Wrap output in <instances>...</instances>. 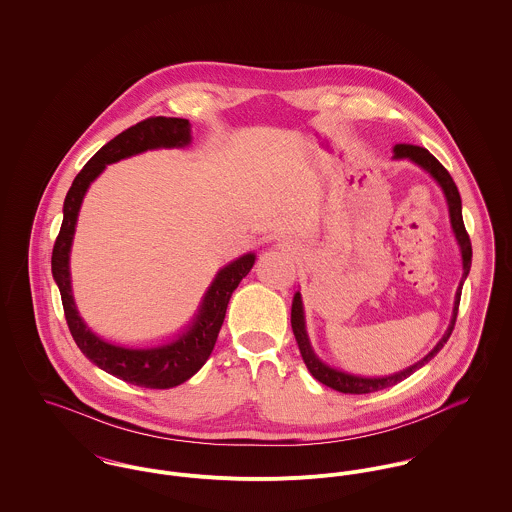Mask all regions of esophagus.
I'll use <instances>...</instances> for the list:
<instances>
[{
    "mask_svg": "<svg viewBox=\"0 0 512 512\" xmlns=\"http://www.w3.org/2000/svg\"><path fill=\"white\" fill-rule=\"evenodd\" d=\"M277 247H279V249H283V251H288V249H290V245H288L286 241H279V243H277Z\"/></svg>",
    "mask_w": 512,
    "mask_h": 512,
    "instance_id": "esophagus-1",
    "label": "esophagus"
}]
</instances>
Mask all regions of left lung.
<instances>
[{
	"mask_svg": "<svg viewBox=\"0 0 512 512\" xmlns=\"http://www.w3.org/2000/svg\"><path fill=\"white\" fill-rule=\"evenodd\" d=\"M393 153H395V159H408L412 161L414 165H418L420 169L428 172L442 188L444 196H446V202H448V212H450V224H452V231H454L455 241L459 245V253H461V265H463V275H461V281L457 286V292H455L454 310H452V320H450V326L446 330V334L442 336V340L436 343V347L426 355L422 357L418 363L402 369L400 373L395 375H389V377H359V375H351V373H345L340 371L336 367H330L326 365L312 349V343L308 340V334H306V320H304V306H302V296L300 292L294 294L292 298V310H290V324H292V332H294V338L298 343V349H300V355L308 367V371L312 373V377L316 381H320L322 385L334 389V391H340V393H349V395H367V393H375V391H383L387 387H393L400 381H404L406 377H410L416 369H420L422 365H426L442 347L444 343L450 340L452 332H454L455 318H457V308H459V298H461V286L463 281L467 279L469 275V269H471V241H469V235L465 231L463 226V216H461V198H459V192H457V186H455L454 178L450 176V172L446 171L440 161L430 155L424 147H418V145H408V143H398L393 147Z\"/></svg>",
	"mask_w": 512,
	"mask_h": 512,
	"instance_id": "left-lung-1",
	"label": "left lung"
}]
</instances>
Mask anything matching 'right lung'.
<instances>
[{
  "label": "right lung",
  "instance_id": "obj_1",
  "mask_svg": "<svg viewBox=\"0 0 512 512\" xmlns=\"http://www.w3.org/2000/svg\"><path fill=\"white\" fill-rule=\"evenodd\" d=\"M190 141L192 135L188 119L159 115L139 121L106 143L74 178L64 198L62 226L53 247V277L60 290L68 330L76 345L106 373L145 389H171L202 369L218 340L233 290L255 265V253H245L218 271L202 298L198 314L182 334L157 347L131 349L98 338L80 318L70 284V247L82 200L106 165L151 149L186 147Z\"/></svg>",
  "mask_w": 512,
  "mask_h": 512
}]
</instances>
